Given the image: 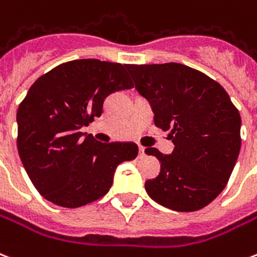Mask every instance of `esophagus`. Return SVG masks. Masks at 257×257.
<instances>
[{
	"mask_svg": "<svg viewBox=\"0 0 257 257\" xmlns=\"http://www.w3.org/2000/svg\"><path fill=\"white\" fill-rule=\"evenodd\" d=\"M144 156H146V148L144 147H139V158L142 159Z\"/></svg>",
	"mask_w": 257,
	"mask_h": 257,
	"instance_id": "1",
	"label": "esophagus"
}]
</instances>
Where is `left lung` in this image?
<instances>
[{"mask_svg":"<svg viewBox=\"0 0 257 257\" xmlns=\"http://www.w3.org/2000/svg\"><path fill=\"white\" fill-rule=\"evenodd\" d=\"M139 94L151 103L156 126L171 131L174 151L156 148L160 172L146 182L155 202L195 211L214 201L228 183L241 147V118L228 93L203 72L181 63L129 64Z\"/></svg>","mask_w":257,"mask_h":257,"instance_id":"1","label":"left lung"}]
</instances>
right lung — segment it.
Instances as JSON below:
<instances>
[{
    "mask_svg": "<svg viewBox=\"0 0 257 257\" xmlns=\"http://www.w3.org/2000/svg\"><path fill=\"white\" fill-rule=\"evenodd\" d=\"M128 66L79 59L42 75L17 110V148L29 179L50 202L79 207L109 191L117 166L133 160L132 142L99 143L82 133L103 101L132 89Z\"/></svg>",
    "mask_w": 257,
    "mask_h": 257,
    "instance_id": "right-lung-1",
    "label": "right lung"
}]
</instances>
